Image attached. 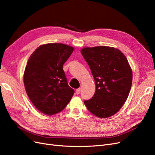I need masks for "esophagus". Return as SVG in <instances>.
Wrapping results in <instances>:
<instances>
[{"instance_id": "1", "label": "esophagus", "mask_w": 155, "mask_h": 155, "mask_svg": "<svg viewBox=\"0 0 155 155\" xmlns=\"http://www.w3.org/2000/svg\"><path fill=\"white\" fill-rule=\"evenodd\" d=\"M80 88H78V89H76V93L77 94H79V93H80Z\"/></svg>"}]
</instances>
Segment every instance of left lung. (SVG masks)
Masks as SVG:
<instances>
[{
  "label": "left lung",
  "mask_w": 155,
  "mask_h": 155,
  "mask_svg": "<svg viewBox=\"0 0 155 155\" xmlns=\"http://www.w3.org/2000/svg\"><path fill=\"white\" fill-rule=\"evenodd\" d=\"M96 84L94 94L84 103L99 118L115 114L127 100L132 85L133 73L128 61L118 49L109 46L81 50Z\"/></svg>",
  "instance_id": "8db88e82"
}]
</instances>
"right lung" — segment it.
I'll return each instance as SVG.
<instances>
[{
  "mask_svg": "<svg viewBox=\"0 0 155 155\" xmlns=\"http://www.w3.org/2000/svg\"><path fill=\"white\" fill-rule=\"evenodd\" d=\"M74 51L61 43L40 46L28 61L24 83L28 96L37 109L48 115L63 110L74 95L63 66Z\"/></svg>",
  "mask_w": 155,
  "mask_h": 155,
  "instance_id": "right-lung-1",
  "label": "right lung"
}]
</instances>
